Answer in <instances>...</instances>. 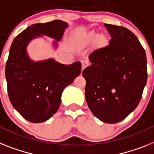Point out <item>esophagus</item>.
<instances>
[{
  "instance_id": "obj_1",
  "label": "esophagus",
  "mask_w": 154,
  "mask_h": 154,
  "mask_svg": "<svg viewBox=\"0 0 154 154\" xmlns=\"http://www.w3.org/2000/svg\"><path fill=\"white\" fill-rule=\"evenodd\" d=\"M81 65H82V68H81V69L83 70L85 67L88 65V61H82V62H81Z\"/></svg>"
}]
</instances>
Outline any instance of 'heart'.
Returning <instances> with one entry per match:
<instances>
[{"label":"heart","mask_w":154,"mask_h":154,"mask_svg":"<svg viewBox=\"0 0 154 154\" xmlns=\"http://www.w3.org/2000/svg\"><path fill=\"white\" fill-rule=\"evenodd\" d=\"M96 37H97V34L95 33H94V32H91V33H90V38H91V39H95ZM99 40H100L101 41H103L104 40H105V37H103V36H102V37H100Z\"/></svg>","instance_id":"b5f03b06"}]
</instances>
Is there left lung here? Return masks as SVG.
Listing matches in <instances>:
<instances>
[{"label": "left lung", "mask_w": 154, "mask_h": 154, "mask_svg": "<svg viewBox=\"0 0 154 154\" xmlns=\"http://www.w3.org/2000/svg\"><path fill=\"white\" fill-rule=\"evenodd\" d=\"M109 45L88 56L91 65L82 75L85 99L91 113L105 123L114 124L139 105L147 81L146 56L136 36L123 26L104 24Z\"/></svg>", "instance_id": "8db88e82"}]
</instances>
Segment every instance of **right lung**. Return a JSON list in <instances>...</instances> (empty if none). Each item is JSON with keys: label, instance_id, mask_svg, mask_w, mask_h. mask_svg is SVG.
I'll return each mask as SVG.
<instances>
[{"label": "right lung", "instance_id": "obj_1", "mask_svg": "<svg viewBox=\"0 0 154 154\" xmlns=\"http://www.w3.org/2000/svg\"><path fill=\"white\" fill-rule=\"evenodd\" d=\"M67 27L62 20L33 24L16 36L10 48L5 66L9 99L22 117L33 123L45 122L57 112L63 91L79 76L81 63L63 65L52 59L33 62L27 55V45L41 35L59 41Z\"/></svg>", "mask_w": 154, "mask_h": 154}]
</instances>
